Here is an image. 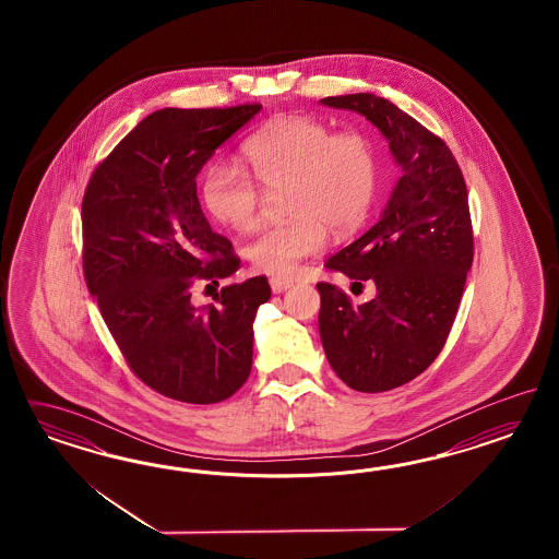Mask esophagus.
<instances>
[{
  "label": "esophagus",
  "instance_id": "obj_1",
  "mask_svg": "<svg viewBox=\"0 0 559 559\" xmlns=\"http://www.w3.org/2000/svg\"><path fill=\"white\" fill-rule=\"evenodd\" d=\"M290 285H293V281L285 278V276H272L271 278V288L274 293H283V290H287Z\"/></svg>",
  "mask_w": 559,
  "mask_h": 559
}]
</instances>
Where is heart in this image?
Segmentation results:
<instances>
[{"instance_id": "1", "label": "heart", "mask_w": 559, "mask_h": 559, "mask_svg": "<svg viewBox=\"0 0 559 559\" xmlns=\"http://www.w3.org/2000/svg\"><path fill=\"white\" fill-rule=\"evenodd\" d=\"M243 153L260 187L285 188L288 219L264 227L243 250L258 271L290 274L322 252L328 227L346 236L371 213L381 164L371 136L360 131L334 133L322 120L285 117L250 136ZM203 203L213 219L243 234L258 221L262 190L246 169L215 164L204 174Z\"/></svg>"}]
</instances>
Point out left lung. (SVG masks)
I'll use <instances>...</instances> for the list:
<instances>
[{
  "label": "left lung",
  "mask_w": 559,
  "mask_h": 559,
  "mask_svg": "<svg viewBox=\"0 0 559 559\" xmlns=\"http://www.w3.org/2000/svg\"><path fill=\"white\" fill-rule=\"evenodd\" d=\"M322 104L371 120L404 171L381 219L325 262L358 285L371 281L377 295L353 305L318 283L332 369L353 390L381 393L426 371L449 338L474 262L467 187L444 141L390 100L348 94Z\"/></svg>",
  "instance_id": "obj_1"
}]
</instances>
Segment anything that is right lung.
Segmentation results:
<instances>
[{"label": "right lung", "mask_w": 559, "mask_h": 559, "mask_svg": "<svg viewBox=\"0 0 559 559\" xmlns=\"http://www.w3.org/2000/svg\"><path fill=\"white\" fill-rule=\"evenodd\" d=\"M260 110L241 104L152 112L85 188L87 290L131 371L178 402H223L252 371V323L271 299L266 276L221 288L215 305L197 307L190 297L197 283L219 285L239 269L231 241L204 217L197 176Z\"/></svg>", "instance_id": "add662e5"}]
</instances>
